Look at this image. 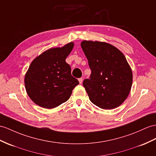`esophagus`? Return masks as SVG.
I'll return each mask as SVG.
<instances>
[{
	"label": "esophagus",
	"instance_id": "obj_1",
	"mask_svg": "<svg viewBox=\"0 0 156 156\" xmlns=\"http://www.w3.org/2000/svg\"><path fill=\"white\" fill-rule=\"evenodd\" d=\"M83 78H82V77L79 78V83H81V84L82 82H83Z\"/></svg>",
	"mask_w": 156,
	"mask_h": 156
}]
</instances>
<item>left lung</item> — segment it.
<instances>
[{
    "mask_svg": "<svg viewBox=\"0 0 156 156\" xmlns=\"http://www.w3.org/2000/svg\"><path fill=\"white\" fill-rule=\"evenodd\" d=\"M81 48L91 74L83 85L90 101L102 109H112L126 100L132 83L131 68L125 56L113 45L83 41Z\"/></svg>",
    "mask_w": 156,
    "mask_h": 156,
    "instance_id": "obj_1",
    "label": "left lung"
}]
</instances>
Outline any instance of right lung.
<instances>
[{"mask_svg":"<svg viewBox=\"0 0 156 156\" xmlns=\"http://www.w3.org/2000/svg\"><path fill=\"white\" fill-rule=\"evenodd\" d=\"M73 45L71 42L62 48L49 49L30 64L24 83L29 97L36 105L45 108L58 107L69 99L79 83L66 62Z\"/></svg>","mask_w":156,"mask_h":156,"instance_id":"obj_1","label":"right lung"}]
</instances>
